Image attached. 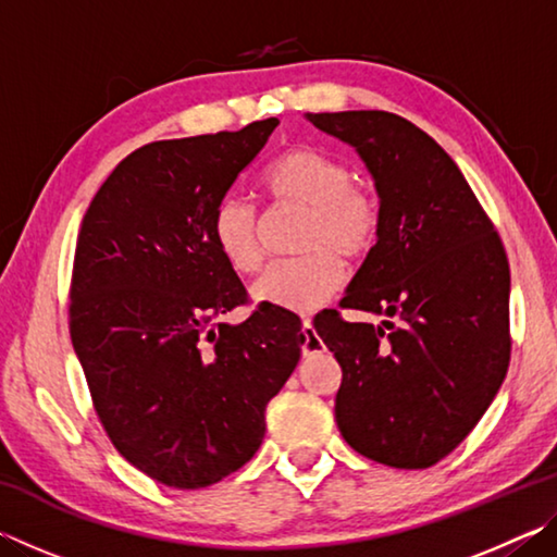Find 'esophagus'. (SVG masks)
I'll return each instance as SVG.
<instances>
[{
	"label": "esophagus",
	"mask_w": 557,
	"mask_h": 557,
	"mask_svg": "<svg viewBox=\"0 0 557 557\" xmlns=\"http://www.w3.org/2000/svg\"><path fill=\"white\" fill-rule=\"evenodd\" d=\"M319 351H324V342L317 336L312 322H309V319H305V322H301V354L314 356Z\"/></svg>",
	"instance_id": "esophagus-1"
}]
</instances>
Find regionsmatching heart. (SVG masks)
Listing matches in <instances>:
<instances>
[{
    "label": "heart",
    "instance_id": "b5f03b06",
    "mask_svg": "<svg viewBox=\"0 0 557 557\" xmlns=\"http://www.w3.org/2000/svg\"><path fill=\"white\" fill-rule=\"evenodd\" d=\"M262 188L277 203L305 206L299 250L277 260L256 280L252 299L262 305L309 312L334 295L346 260H363L381 240L383 206L373 188L356 184L344 159L317 147H292L262 172ZM211 238L235 272L260 268L258 211L240 196H225L211 219Z\"/></svg>",
    "mask_w": 557,
    "mask_h": 557
}]
</instances>
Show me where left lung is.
<instances>
[{"label":"left lung","instance_id":"obj_1","mask_svg":"<svg viewBox=\"0 0 557 557\" xmlns=\"http://www.w3.org/2000/svg\"><path fill=\"white\" fill-rule=\"evenodd\" d=\"M351 145L383 206L381 240L342 299L395 317L381 326L314 319L342 366L336 425L358 455L425 469L465 440L511 358L506 250L459 166L428 132L383 110L307 112Z\"/></svg>","mask_w":557,"mask_h":557}]
</instances>
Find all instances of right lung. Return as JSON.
Returning <instances> with one entry per match:
<instances>
[{"mask_svg":"<svg viewBox=\"0 0 557 557\" xmlns=\"http://www.w3.org/2000/svg\"><path fill=\"white\" fill-rule=\"evenodd\" d=\"M277 125L139 147L83 215L71 342L110 442L164 486H211L250 461L299 361L287 309L223 322L248 292L211 238L215 206Z\"/></svg>","mask_w":557,"mask_h":557,"instance_id":"1","label":"right lung"}]
</instances>
